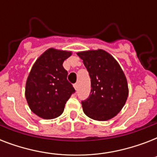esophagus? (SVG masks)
<instances>
[{
	"instance_id": "esophagus-1",
	"label": "esophagus",
	"mask_w": 157,
	"mask_h": 157,
	"mask_svg": "<svg viewBox=\"0 0 157 157\" xmlns=\"http://www.w3.org/2000/svg\"><path fill=\"white\" fill-rule=\"evenodd\" d=\"M73 86H74V88H75V90H78V84H77V83L74 84Z\"/></svg>"
}]
</instances>
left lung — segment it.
<instances>
[{
    "instance_id": "8db88e82",
    "label": "left lung",
    "mask_w": 157,
    "mask_h": 157,
    "mask_svg": "<svg viewBox=\"0 0 157 157\" xmlns=\"http://www.w3.org/2000/svg\"><path fill=\"white\" fill-rule=\"evenodd\" d=\"M90 77L91 91L81 101L85 114L96 121H107L124 107L129 90L124 72L116 59L103 50L77 53Z\"/></svg>"
}]
</instances>
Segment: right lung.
Masks as SVG:
<instances>
[{
	"mask_svg": "<svg viewBox=\"0 0 157 157\" xmlns=\"http://www.w3.org/2000/svg\"><path fill=\"white\" fill-rule=\"evenodd\" d=\"M71 53L49 49L39 57L31 70L25 90L28 106L43 119H54L63 112L67 101L75 89L67 81L63 67Z\"/></svg>",
	"mask_w": 157,
	"mask_h": 157,
	"instance_id": "obj_1",
	"label": "right lung"
}]
</instances>
